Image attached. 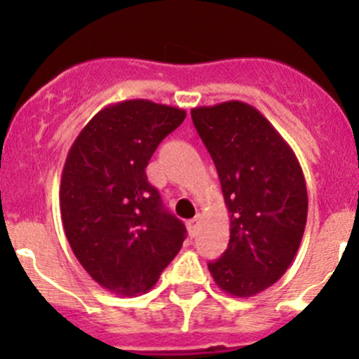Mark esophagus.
Listing matches in <instances>:
<instances>
[{"label": "esophagus", "mask_w": 359, "mask_h": 359, "mask_svg": "<svg viewBox=\"0 0 359 359\" xmlns=\"http://www.w3.org/2000/svg\"><path fill=\"white\" fill-rule=\"evenodd\" d=\"M200 222H201V215H196L194 219H191L189 222H187V227H189V233L196 234L198 233V227H200Z\"/></svg>", "instance_id": "obj_1"}]
</instances>
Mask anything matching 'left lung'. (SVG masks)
<instances>
[{
  "label": "left lung",
  "mask_w": 359,
  "mask_h": 359,
  "mask_svg": "<svg viewBox=\"0 0 359 359\" xmlns=\"http://www.w3.org/2000/svg\"><path fill=\"white\" fill-rule=\"evenodd\" d=\"M193 123L215 163L231 238L208 264L217 287L257 295L290 267L307 220V189L292 147L260 111L240 100L194 107Z\"/></svg>",
  "instance_id": "8db88e82"
}]
</instances>
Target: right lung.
<instances>
[{
    "mask_svg": "<svg viewBox=\"0 0 359 359\" xmlns=\"http://www.w3.org/2000/svg\"><path fill=\"white\" fill-rule=\"evenodd\" d=\"M186 111L144 99L97 112L69 149L60 215L72 253L106 290L132 297L156 285L186 240L146 166Z\"/></svg>",
    "mask_w": 359,
    "mask_h": 359,
    "instance_id": "obj_1",
    "label": "right lung"
}]
</instances>
